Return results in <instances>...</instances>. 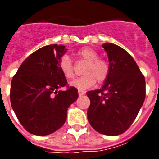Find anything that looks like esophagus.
I'll return each mask as SVG.
<instances>
[{
    "instance_id": "esophagus-1",
    "label": "esophagus",
    "mask_w": 159,
    "mask_h": 159,
    "mask_svg": "<svg viewBox=\"0 0 159 159\" xmlns=\"http://www.w3.org/2000/svg\"><path fill=\"white\" fill-rule=\"evenodd\" d=\"M85 94V92L84 91H82V90H78V95H79L80 97L82 96V95Z\"/></svg>"
}]
</instances>
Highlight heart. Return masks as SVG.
Listing matches in <instances>:
<instances>
[{"label":"heart","instance_id":"heart-1","mask_svg":"<svg viewBox=\"0 0 159 159\" xmlns=\"http://www.w3.org/2000/svg\"><path fill=\"white\" fill-rule=\"evenodd\" d=\"M77 55L87 62L83 70L85 75L72 81L70 83L72 87L78 90H87L92 87L97 81L98 82L106 81L110 73V64L106 60L98 58L99 55L97 51L86 47L78 50ZM58 67L67 79H72L74 77V68L68 55H62L58 62Z\"/></svg>","mask_w":159,"mask_h":159}]
</instances>
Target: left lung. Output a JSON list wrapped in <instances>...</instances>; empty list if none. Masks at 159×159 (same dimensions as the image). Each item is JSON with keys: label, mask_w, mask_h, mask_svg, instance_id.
<instances>
[{"label": "left lung", "mask_w": 159, "mask_h": 159, "mask_svg": "<svg viewBox=\"0 0 159 159\" xmlns=\"http://www.w3.org/2000/svg\"><path fill=\"white\" fill-rule=\"evenodd\" d=\"M102 47L108 56L110 73L102 88L87 92L91 101L87 119L100 134L116 136L128 129L143 106L145 79L127 51L111 43Z\"/></svg>", "instance_id": "8db88e82"}]
</instances>
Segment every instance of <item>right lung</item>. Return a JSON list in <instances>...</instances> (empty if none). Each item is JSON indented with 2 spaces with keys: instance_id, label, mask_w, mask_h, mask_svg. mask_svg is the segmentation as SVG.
I'll list each match as a JSON object with an SVG mask.
<instances>
[{
  "instance_id": "1",
  "label": "right lung",
  "mask_w": 159,
  "mask_h": 159,
  "mask_svg": "<svg viewBox=\"0 0 159 159\" xmlns=\"http://www.w3.org/2000/svg\"><path fill=\"white\" fill-rule=\"evenodd\" d=\"M67 52L63 45L50 44L26 58L11 81V103L26 130L39 136L48 135L61 128L70 105L77 99V89L60 88L67 79L58 62Z\"/></svg>"
}]
</instances>
